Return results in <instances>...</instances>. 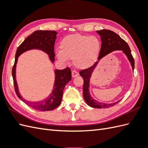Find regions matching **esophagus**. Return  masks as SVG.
<instances>
[{
    "mask_svg": "<svg viewBox=\"0 0 148 148\" xmlns=\"http://www.w3.org/2000/svg\"><path fill=\"white\" fill-rule=\"evenodd\" d=\"M78 75V73L76 70H73L72 71H71V76H72L73 78L77 77Z\"/></svg>",
    "mask_w": 148,
    "mask_h": 148,
    "instance_id": "obj_1",
    "label": "esophagus"
}]
</instances>
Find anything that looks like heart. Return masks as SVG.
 I'll use <instances>...</instances> for the list:
<instances>
[{
	"label": "heart",
	"instance_id": "1",
	"mask_svg": "<svg viewBox=\"0 0 148 148\" xmlns=\"http://www.w3.org/2000/svg\"><path fill=\"white\" fill-rule=\"evenodd\" d=\"M101 48V42L96 36L76 34L65 37L60 43L57 56L62 62L73 59L74 65L84 69L91 66L96 60Z\"/></svg>",
	"mask_w": 148,
	"mask_h": 148
}]
</instances>
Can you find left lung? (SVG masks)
I'll return each instance as SVG.
<instances>
[{"label":"left lung","instance_id":"8db88e82","mask_svg":"<svg viewBox=\"0 0 148 148\" xmlns=\"http://www.w3.org/2000/svg\"><path fill=\"white\" fill-rule=\"evenodd\" d=\"M97 33L99 34L102 41L101 48L98 60L101 59V58L114 51L122 50L127 56L128 60L132 64V69L134 70L135 60H134L133 56L132 55L130 48L125 41L121 38L117 34H116L111 30L102 29L97 31ZM97 62H95V64L89 67V68L83 69L79 71V75L83 78L84 81L83 88V97L86 104L90 107H93V108H109V107L117 104L120 101L117 102L112 103V104H105V103L97 102V101L93 99L91 96L89 95L88 89L89 78H90L92 71L95 69Z\"/></svg>","mask_w":148,"mask_h":148}]
</instances>
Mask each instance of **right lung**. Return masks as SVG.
Wrapping results in <instances>:
<instances>
[{
	"label": "right lung",
	"mask_w": 148,
	"mask_h": 148,
	"mask_svg": "<svg viewBox=\"0 0 148 148\" xmlns=\"http://www.w3.org/2000/svg\"><path fill=\"white\" fill-rule=\"evenodd\" d=\"M57 33L55 31H36L33 34L26 38L17 48L15 54V60L14 65L13 66L12 74L13 79L15 91L17 96L23 101L25 104L29 106L32 108L40 111H49L54 109L59 106L62 101L63 96L64 89L66 84L68 83L71 78V70L66 67L64 70H56V80L54 88L48 99L41 102H31L23 99L18 89L17 83L15 77V69L18 57L22 53L33 49H38L46 52L49 55V58L52 62L55 60L54 53V44L56 39V34Z\"/></svg>",
	"instance_id": "add662e5"
}]
</instances>
